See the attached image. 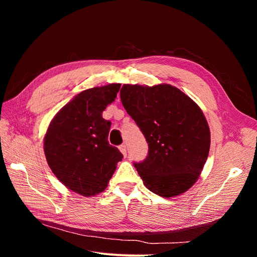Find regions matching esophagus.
<instances>
[{
	"label": "esophagus",
	"mask_w": 257,
	"mask_h": 257,
	"mask_svg": "<svg viewBox=\"0 0 257 257\" xmlns=\"http://www.w3.org/2000/svg\"><path fill=\"white\" fill-rule=\"evenodd\" d=\"M119 150L121 151V153L124 155V157H126V146L125 144H122L119 146Z\"/></svg>",
	"instance_id": "esophagus-1"
}]
</instances>
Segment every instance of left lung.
Here are the masks:
<instances>
[{
	"mask_svg": "<svg viewBox=\"0 0 257 257\" xmlns=\"http://www.w3.org/2000/svg\"><path fill=\"white\" fill-rule=\"evenodd\" d=\"M120 96L149 146L146 160L134 163L146 188L162 197L192 188L210 149V130L199 106L166 83L123 84Z\"/></svg>",
	"mask_w": 257,
	"mask_h": 257,
	"instance_id": "left-lung-1",
	"label": "left lung"
}]
</instances>
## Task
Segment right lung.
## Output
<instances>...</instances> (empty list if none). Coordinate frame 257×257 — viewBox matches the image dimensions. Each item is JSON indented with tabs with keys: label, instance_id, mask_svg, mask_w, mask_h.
Wrapping results in <instances>:
<instances>
[{
	"label": "right lung",
	"instance_id": "add662e5",
	"mask_svg": "<svg viewBox=\"0 0 257 257\" xmlns=\"http://www.w3.org/2000/svg\"><path fill=\"white\" fill-rule=\"evenodd\" d=\"M120 83L84 90L53 116L44 138L52 173L71 190L89 197L102 193L123 159L108 143L111 122L103 111L119 92Z\"/></svg>",
	"mask_w": 257,
	"mask_h": 257
}]
</instances>
